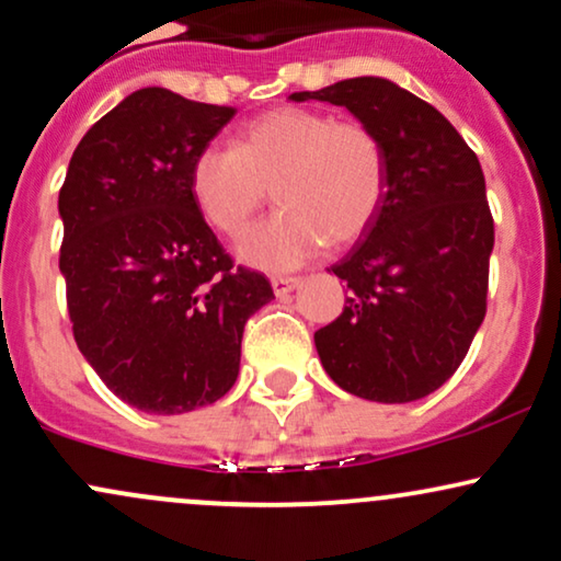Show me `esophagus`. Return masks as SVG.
<instances>
[{
  "label": "esophagus",
  "mask_w": 561,
  "mask_h": 561,
  "mask_svg": "<svg viewBox=\"0 0 561 561\" xmlns=\"http://www.w3.org/2000/svg\"><path fill=\"white\" fill-rule=\"evenodd\" d=\"M300 285V276H272V289L276 298H285L287 293H293V289H298Z\"/></svg>",
  "instance_id": "1"
}]
</instances>
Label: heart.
Wrapping results in <instances>:
<instances>
[{
  "label": "heart",
  "mask_w": 561,
  "mask_h": 561,
  "mask_svg": "<svg viewBox=\"0 0 561 561\" xmlns=\"http://www.w3.org/2000/svg\"><path fill=\"white\" fill-rule=\"evenodd\" d=\"M268 190L282 210L253 227L240 255L261 268H293L330 240L364 234L385 195V152L362 121L313 107H274L242 128L234 147H199L190 192L216 231L237 237Z\"/></svg>",
  "instance_id": "obj_1"
}]
</instances>
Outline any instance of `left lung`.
Here are the masks:
<instances>
[{
  "instance_id": "8db88e82",
  "label": "left lung",
  "mask_w": 561,
  "mask_h": 561,
  "mask_svg": "<svg viewBox=\"0 0 561 561\" xmlns=\"http://www.w3.org/2000/svg\"><path fill=\"white\" fill-rule=\"evenodd\" d=\"M289 100L347 107L385 152L377 216L332 266L351 298L313 334L321 364L366 401H420L459 369L485 319L493 216L480 160L430 102L388 79H345Z\"/></svg>"
}]
</instances>
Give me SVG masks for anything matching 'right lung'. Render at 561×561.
I'll use <instances>...</instances> for the list:
<instances>
[{
  "instance_id": "1",
  "label": "right lung",
  "mask_w": 561,
  "mask_h": 561,
  "mask_svg": "<svg viewBox=\"0 0 561 561\" xmlns=\"http://www.w3.org/2000/svg\"><path fill=\"white\" fill-rule=\"evenodd\" d=\"M234 113L139 89L83 134L57 199L76 345L147 414L227 396L244 321L274 298L266 276L234 266L190 192L192 160Z\"/></svg>"
}]
</instances>
